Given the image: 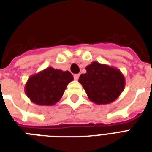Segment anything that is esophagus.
Instances as JSON below:
<instances>
[{"mask_svg":"<svg viewBox=\"0 0 152 152\" xmlns=\"http://www.w3.org/2000/svg\"><path fill=\"white\" fill-rule=\"evenodd\" d=\"M74 79L76 80H77L79 79V76H80V75L79 74H75V75H74Z\"/></svg>","mask_w":152,"mask_h":152,"instance_id":"esophagus-1","label":"esophagus"}]
</instances>
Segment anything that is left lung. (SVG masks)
Returning a JSON list of instances; mask_svg holds the SVG:
<instances>
[{"instance_id":"8db88e82","label":"left lung","mask_w":152,"mask_h":152,"mask_svg":"<svg viewBox=\"0 0 152 152\" xmlns=\"http://www.w3.org/2000/svg\"><path fill=\"white\" fill-rule=\"evenodd\" d=\"M86 70V73L80 76L79 82L91 102L98 105L109 104L117 99L123 92L125 80L117 68L92 62Z\"/></svg>"}]
</instances>
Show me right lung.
<instances>
[{"instance_id": "1", "label": "right lung", "mask_w": 152, "mask_h": 152, "mask_svg": "<svg viewBox=\"0 0 152 152\" xmlns=\"http://www.w3.org/2000/svg\"><path fill=\"white\" fill-rule=\"evenodd\" d=\"M73 80L68 71L50 66L29 77L25 85V93L37 105L53 106L61 99L67 85Z\"/></svg>"}]
</instances>
